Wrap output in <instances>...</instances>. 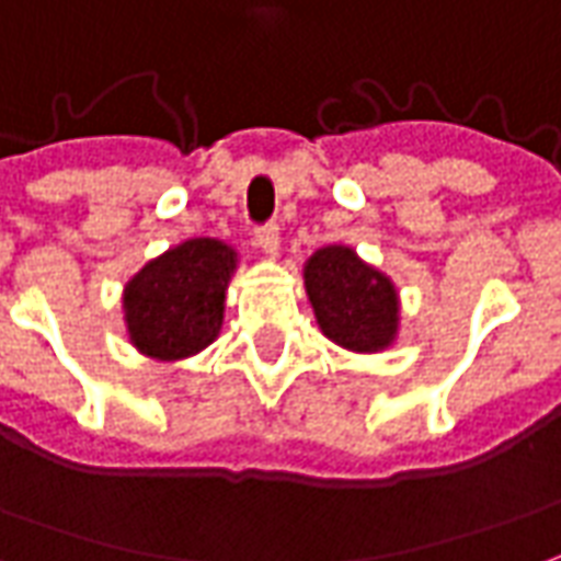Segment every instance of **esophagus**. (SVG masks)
Here are the masks:
<instances>
[{
	"label": "esophagus",
	"instance_id": "obj_1",
	"mask_svg": "<svg viewBox=\"0 0 561 561\" xmlns=\"http://www.w3.org/2000/svg\"><path fill=\"white\" fill-rule=\"evenodd\" d=\"M254 245H257L264 254L279 252V227L276 225L257 227V230H254Z\"/></svg>",
	"mask_w": 561,
	"mask_h": 561
}]
</instances>
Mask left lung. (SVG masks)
Returning <instances> with one entry per match:
<instances>
[{
	"label": "left lung",
	"instance_id": "obj_1",
	"mask_svg": "<svg viewBox=\"0 0 561 561\" xmlns=\"http://www.w3.org/2000/svg\"><path fill=\"white\" fill-rule=\"evenodd\" d=\"M307 297L321 334L348 352H382L398 336L394 282L364 264L348 245H324L304 267Z\"/></svg>",
	"mask_w": 561,
	"mask_h": 561
}]
</instances>
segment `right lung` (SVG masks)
<instances>
[{"mask_svg":"<svg viewBox=\"0 0 561 561\" xmlns=\"http://www.w3.org/2000/svg\"><path fill=\"white\" fill-rule=\"evenodd\" d=\"M237 249L221 240H187L148 261L124 285L130 343L148 358L179 362L213 343L225 321V297Z\"/></svg>","mask_w":561,"mask_h":561,"instance_id":"right-lung-1","label":"right lung"}]
</instances>
